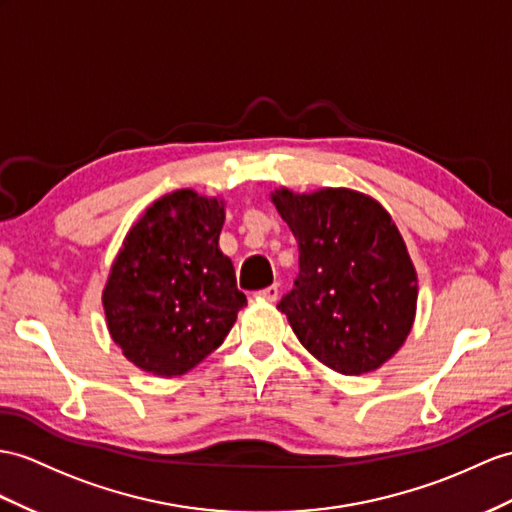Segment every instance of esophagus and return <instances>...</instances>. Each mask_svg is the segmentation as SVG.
<instances>
[{"label": "esophagus", "instance_id": "1", "mask_svg": "<svg viewBox=\"0 0 512 512\" xmlns=\"http://www.w3.org/2000/svg\"><path fill=\"white\" fill-rule=\"evenodd\" d=\"M278 295H280L278 284H271V286H267V289H260V291L256 293V297H258V299H265V302H276Z\"/></svg>", "mask_w": 512, "mask_h": 512}]
</instances>
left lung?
<instances>
[{
	"mask_svg": "<svg viewBox=\"0 0 512 512\" xmlns=\"http://www.w3.org/2000/svg\"><path fill=\"white\" fill-rule=\"evenodd\" d=\"M299 247L278 308L323 365L360 376L382 367L413 328L417 273L391 215L352 189L271 193Z\"/></svg>",
	"mask_w": 512,
	"mask_h": 512,
	"instance_id": "left-lung-1",
	"label": "left lung"
}]
</instances>
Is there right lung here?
Segmentation results:
<instances>
[{
  "instance_id": "obj_1",
  "label": "right lung",
  "mask_w": 512,
  "mask_h": 512,
  "mask_svg": "<svg viewBox=\"0 0 512 512\" xmlns=\"http://www.w3.org/2000/svg\"><path fill=\"white\" fill-rule=\"evenodd\" d=\"M223 202L173 191L130 228L102 302L123 356L154 376H182L215 352L247 304L219 249Z\"/></svg>"
}]
</instances>
